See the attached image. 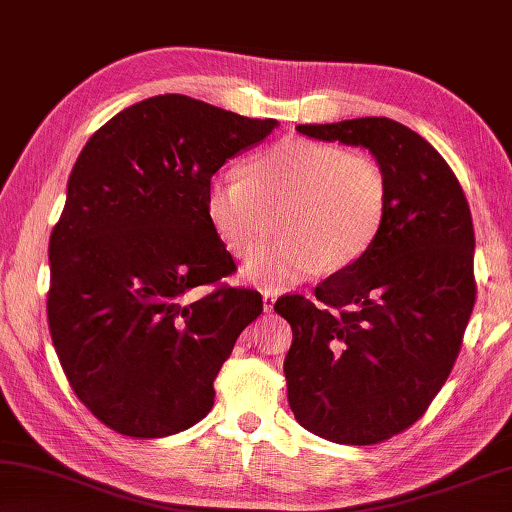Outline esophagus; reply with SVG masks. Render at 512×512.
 Here are the masks:
<instances>
[{
	"label": "esophagus",
	"mask_w": 512,
	"mask_h": 512,
	"mask_svg": "<svg viewBox=\"0 0 512 512\" xmlns=\"http://www.w3.org/2000/svg\"><path fill=\"white\" fill-rule=\"evenodd\" d=\"M275 300H277V297H275L273 293H264V295H262V302H264V311H266V313L273 311Z\"/></svg>",
	"instance_id": "34e87169"
}]
</instances>
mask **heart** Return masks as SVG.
<instances>
[{
	"mask_svg": "<svg viewBox=\"0 0 512 512\" xmlns=\"http://www.w3.org/2000/svg\"><path fill=\"white\" fill-rule=\"evenodd\" d=\"M387 201V176L374 159L291 138L248 161L244 179H212L206 215L237 259L257 255L277 221L282 239L244 268V280L280 293L320 268L356 264L383 230Z\"/></svg>",
	"mask_w": 512,
	"mask_h": 512,
	"instance_id": "1",
	"label": "heart"
}]
</instances>
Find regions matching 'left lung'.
<instances>
[{
    "label": "left lung",
    "instance_id": "8db88e82",
    "mask_svg": "<svg viewBox=\"0 0 512 512\" xmlns=\"http://www.w3.org/2000/svg\"><path fill=\"white\" fill-rule=\"evenodd\" d=\"M297 132L367 147L387 176L380 235L356 264L284 295L293 329L284 360L288 405L306 430L345 445L392 439L439 394L475 306V228L443 156L396 120L353 118Z\"/></svg>",
    "mask_w": 512,
    "mask_h": 512
}]
</instances>
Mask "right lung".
<instances>
[{
  "label": "right lung",
  "mask_w": 512,
  "mask_h": 512,
  "mask_svg": "<svg viewBox=\"0 0 512 512\" xmlns=\"http://www.w3.org/2000/svg\"><path fill=\"white\" fill-rule=\"evenodd\" d=\"M275 127L165 94L123 109L82 147L49 239L46 313L71 389L114 432L161 439L215 405L219 369L264 304L221 284L237 266L206 190Z\"/></svg>",
  "instance_id": "right-lung-1"
}]
</instances>
